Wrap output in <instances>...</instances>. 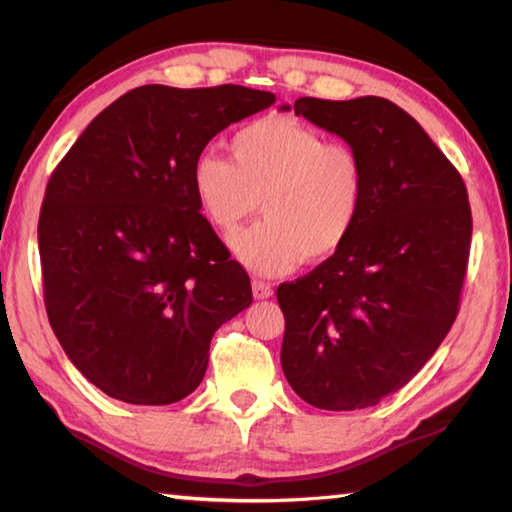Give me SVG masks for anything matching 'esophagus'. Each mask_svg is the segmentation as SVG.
Here are the masks:
<instances>
[{
	"label": "esophagus",
	"mask_w": 512,
	"mask_h": 512,
	"mask_svg": "<svg viewBox=\"0 0 512 512\" xmlns=\"http://www.w3.org/2000/svg\"><path fill=\"white\" fill-rule=\"evenodd\" d=\"M252 294H254V298H258V301H263V298H269L274 294V289H272V285L265 283V281H254L252 283Z\"/></svg>",
	"instance_id": "esophagus-1"
}]
</instances>
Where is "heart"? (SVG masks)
Returning a JSON list of instances; mask_svg holds the SVG:
<instances>
[{
  "label": "heart",
  "instance_id": "1",
  "mask_svg": "<svg viewBox=\"0 0 512 512\" xmlns=\"http://www.w3.org/2000/svg\"><path fill=\"white\" fill-rule=\"evenodd\" d=\"M229 153L231 160L198 153L189 182L202 218L223 234L260 198L263 220L229 238L231 254L249 272L287 274L303 258L325 260L350 240L368 194L363 158L352 144L269 115L236 131Z\"/></svg>",
  "mask_w": 512,
  "mask_h": 512
}]
</instances>
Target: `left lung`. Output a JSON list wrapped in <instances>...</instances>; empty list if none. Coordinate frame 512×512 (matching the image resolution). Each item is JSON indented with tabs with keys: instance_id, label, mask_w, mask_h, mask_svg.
Listing matches in <instances>:
<instances>
[{
	"instance_id": "left-lung-1",
	"label": "left lung",
	"mask_w": 512,
	"mask_h": 512,
	"mask_svg": "<svg viewBox=\"0 0 512 512\" xmlns=\"http://www.w3.org/2000/svg\"><path fill=\"white\" fill-rule=\"evenodd\" d=\"M294 113L361 153L368 194L339 252L276 289L281 365L314 408H370L401 390L455 323L472 236L468 191L421 124L390 100L298 98Z\"/></svg>"
}]
</instances>
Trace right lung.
<instances>
[{"label":"right lung","mask_w":512,"mask_h":512,"mask_svg":"<svg viewBox=\"0 0 512 512\" xmlns=\"http://www.w3.org/2000/svg\"><path fill=\"white\" fill-rule=\"evenodd\" d=\"M274 102L238 84L138 86L53 171L37 225L46 314L109 397L185 399L207 372L211 336L252 305L249 276L202 218L189 173L216 133Z\"/></svg>","instance_id":"right-lung-1"}]
</instances>
